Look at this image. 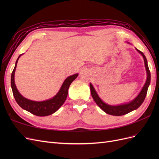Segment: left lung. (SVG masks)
<instances>
[{"label": "left lung", "instance_id": "obj_1", "mask_svg": "<svg viewBox=\"0 0 159 159\" xmlns=\"http://www.w3.org/2000/svg\"><path fill=\"white\" fill-rule=\"evenodd\" d=\"M136 50L140 53L143 57L144 62H145V68L147 71V78L145 85H144L143 89L141 91V92L139 93V94L137 96V98H134L133 101H131V102L125 103V104L119 105H110L105 103L98 96L97 92H96L94 88L93 87L92 84H89L91 94V96H92L93 100L95 101V102L97 103L98 106L102 109L103 111H105V113L109 115H115V116H121V115H125L129 112L135 110L137 108H139L141 106V104L143 103L144 100L145 99L148 86L151 83V73H150V70L148 69L147 60L145 56L144 55L143 53L140 50H139L137 48Z\"/></svg>", "mask_w": 159, "mask_h": 159}]
</instances>
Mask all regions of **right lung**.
Returning <instances> with one entry per match:
<instances>
[{
  "label": "right lung",
  "mask_w": 159,
  "mask_h": 159,
  "mask_svg": "<svg viewBox=\"0 0 159 159\" xmlns=\"http://www.w3.org/2000/svg\"><path fill=\"white\" fill-rule=\"evenodd\" d=\"M21 55L22 54L19 56L16 60L15 66H14V68L11 74V88L13 95L16 103L23 109L37 115V116H48V115L55 113L65 102L67 96H68L70 85L72 83V81L78 77V74H75L68 77L64 81L60 91L53 98L44 101V102H34V101L28 99L24 98L19 93L16 87L15 83H14V73H15L18 60Z\"/></svg>",
  "instance_id": "right-lung-1"
}]
</instances>
